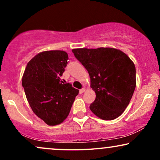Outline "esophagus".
<instances>
[{"label": "esophagus", "mask_w": 160, "mask_h": 160, "mask_svg": "<svg viewBox=\"0 0 160 160\" xmlns=\"http://www.w3.org/2000/svg\"><path fill=\"white\" fill-rule=\"evenodd\" d=\"M85 91H86L85 88H82V89H80V94H82V93H83Z\"/></svg>", "instance_id": "esophagus-1"}]
</instances>
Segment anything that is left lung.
Returning a JSON list of instances; mask_svg holds the SVG:
<instances>
[{"label": "left lung", "mask_w": 160, "mask_h": 160, "mask_svg": "<svg viewBox=\"0 0 160 160\" xmlns=\"http://www.w3.org/2000/svg\"><path fill=\"white\" fill-rule=\"evenodd\" d=\"M72 52L90 77L95 99L89 106L95 116L112 120L123 113L136 86V71L126 53L111 47L74 49Z\"/></svg>", "instance_id": "obj_1"}]
</instances>
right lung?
<instances>
[{
	"instance_id": "right-lung-1",
	"label": "right lung",
	"mask_w": 160,
	"mask_h": 160,
	"mask_svg": "<svg viewBox=\"0 0 160 160\" xmlns=\"http://www.w3.org/2000/svg\"><path fill=\"white\" fill-rule=\"evenodd\" d=\"M68 56L62 50L41 52L27 64L22 84L33 112L49 126L68 116L79 90L61 81Z\"/></svg>"
}]
</instances>
